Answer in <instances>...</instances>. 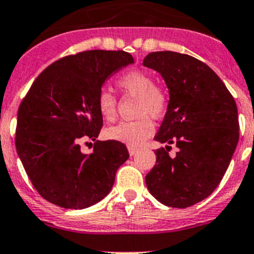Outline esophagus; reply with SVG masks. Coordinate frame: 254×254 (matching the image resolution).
I'll use <instances>...</instances> for the list:
<instances>
[{
  "label": "esophagus",
  "mask_w": 254,
  "mask_h": 254,
  "mask_svg": "<svg viewBox=\"0 0 254 254\" xmlns=\"http://www.w3.org/2000/svg\"><path fill=\"white\" fill-rule=\"evenodd\" d=\"M128 152H129V155H134L138 153V148L132 147V145H128Z\"/></svg>",
  "instance_id": "1"
}]
</instances>
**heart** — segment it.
I'll return each instance as SVG.
<instances>
[{
  "label": "heart",
  "instance_id": "b5f03b06",
  "mask_svg": "<svg viewBox=\"0 0 254 254\" xmlns=\"http://www.w3.org/2000/svg\"><path fill=\"white\" fill-rule=\"evenodd\" d=\"M119 86L128 95L138 96L137 121L121 122L107 128L105 134L109 139L128 145H140L154 132V124L150 120L160 119L168 109V95L162 87L154 85L152 75L144 70H129L119 79ZM97 109L102 119L114 121L117 114L116 96L109 89L100 90L97 95Z\"/></svg>",
  "mask_w": 254,
  "mask_h": 254
}]
</instances>
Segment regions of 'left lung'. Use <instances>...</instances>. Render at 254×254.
Listing matches in <instances>:
<instances>
[{
  "mask_svg": "<svg viewBox=\"0 0 254 254\" xmlns=\"http://www.w3.org/2000/svg\"><path fill=\"white\" fill-rule=\"evenodd\" d=\"M143 65L159 72L169 91L154 139L179 149L174 158L169 145L155 150L145 184L159 202L185 209L206 199L222 180L240 137L237 106L216 72L194 57L154 52Z\"/></svg>",
  "mask_w": 254,
  "mask_h": 254,
  "instance_id": "8db88e82",
  "label": "left lung"
}]
</instances>
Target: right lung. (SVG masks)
<instances>
[{
	"label": "right lung",
	"instance_id": "1",
	"mask_svg": "<svg viewBox=\"0 0 254 254\" xmlns=\"http://www.w3.org/2000/svg\"><path fill=\"white\" fill-rule=\"evenodd\" d=\"M124 50H87L62 58L39 75L18 109L16 149L37 191L52 204L81 210L112 189L128 159L126 145L97 140L94 152L79 143L96 140L102 116L97 95L110 76L133 64Z\"/></svg>",
	"mask_w": 254,
	"mask_h": 254
}]
</instances>
